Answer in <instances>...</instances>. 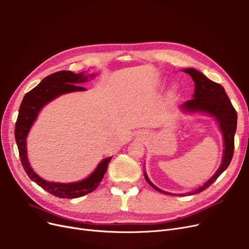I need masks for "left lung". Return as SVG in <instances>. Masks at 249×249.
<instances>
[{"instance_id":"8db88e82","label":"left lung","mask_w":249,"mask_h":249,"mask_svg":"<svg viewBox=\"0 0 249 249\" xmlns=\"http://www.w3.org/2000/svg\"><path fill=\"white\" fill-rule=\"evenodd\" d=\"M184 72H186L194 79L196 89L194 97L184 102L181 106V109L184 111H189V113H204L214 117L219 124L220 131L223 136L224 146L221 164L218 170L210 178V180H208L203 186L198 187L195 191L188 192V194L185 195H180L191 196L207 189L230 165L232 155H234V138L237 129V111L235 110L234 107L231 106L228 95L221 85L210 81L202 72L194 68L184 69ZM143 175H145V179L147 182L154 189L165 195H173L171 192L160 190L149 180L145 172H143Z\"/></svg>"}]
</instances>
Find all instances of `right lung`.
Wrapping results in <instances>:
<instances>
[{"mask_svg":"<svg viewBox=\"0 0 249 249\" xmlns=\"http://www.w3.org/2000/svg\"><path fill=\"white\" fill-rule=\"evenodd\" d=\"M93 76L94 74H91V77ZM88 77L89 75L84 74L83 72L76 74L65 70L54 72V73L44 77L41 83L25 95L18 110L17 123H15V141L18 143L21 164L29 178L53 196L62 198H75L93 192L98 187L99 183L103 179V176L106 175L111 157L104 158L96 167V170L85 180L73 183L49 182L40 178L31 167L27 156L26 139L39 111L45 104L63 94L85 91L86 89L84 87H78L76 85L87 82Z\"/></svg>","mask_w":249,"mask_h":249,"instance_id":"add662e5","label":"right lung"}]
</instances>
